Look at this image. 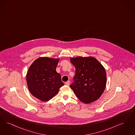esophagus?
<instances>
[{
  "label": "esophagus",
  "instance_id": "34e87169",
  "mask_svg": "<svg viewBox=\"0 0 135 135\" xmlns=\"http://www.w3.org/2000/svg\"><path fill=\"white\" fill-rule=\"evenodd\" d=\"M65 84L66 85H69L70 84V81H67L65 83Z\"/></svg>",
  "mask_w": 135,
  "mask_h": 135
}]
</instances>
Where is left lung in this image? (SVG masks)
<instances>
[{
    "mask_svg": "<svg viewBox=\"0 0 135 135\" xmlns=\"http://www.w3.org/2000/svg\"><path fill=\"white\" fill-rule=\"evenodd\" d=\"M75 67L74 82L70 85L81 102L88 104L102 96L106 86L107 73L103 65L96 58L80 56L71 58Z\"/></svg>",
    "mask_w": 135,
    "mask_h": 135,
    "instance_id": "1",
    "label": "left lung"
}]
</instances>
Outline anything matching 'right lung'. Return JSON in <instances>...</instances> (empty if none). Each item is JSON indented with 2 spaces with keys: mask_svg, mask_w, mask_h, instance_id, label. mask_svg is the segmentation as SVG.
Listing matches in <instances>:
<instances>
[{
  "mask_svg": "<svg viewBox=\"0 0 135 135\" xmlns=\"http://www.w3.org/2000/svg\"><path fill=\"white\" fill-rule=\"evenodd\" d=\"M60 58L40 57L27 71L26 80L29 91L33 97L47 102L55 97L64 85L61 75L56 71Z\"/></svg>",
  "mask_w": 135,
  "mask_h": 135,
  "instance_id": "add662e5",
  "label": "right lung"
}]
</instances>
